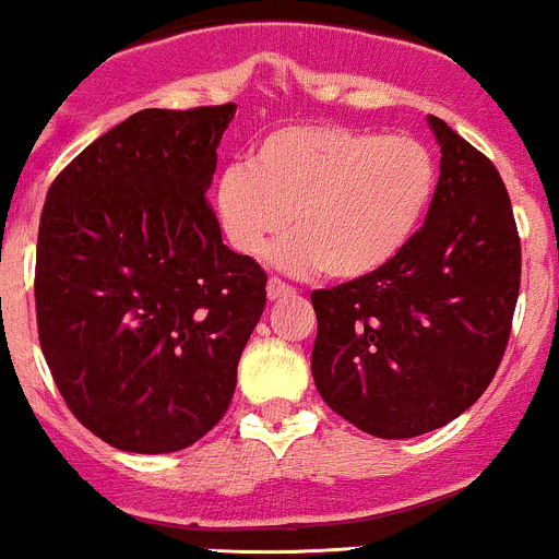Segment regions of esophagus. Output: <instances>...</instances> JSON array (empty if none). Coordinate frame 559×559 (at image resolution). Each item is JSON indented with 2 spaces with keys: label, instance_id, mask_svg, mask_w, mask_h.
Segmentation results:
<instances>
[{
  "label": "esophagus",
  "instance_id": "esophagus-1",
  "mask_svg": "<svg viewBox=\"0 0 559 559\" xmlns=\"http://www.w3.org/2000/svg\"><path fill=\"white\" fill-rule=\"evenodd\" d=\"M266 293H269V298H272V301H274V298L293 296V293H296V290H293V287L287 285V282H282V280H277V277H272V280L266 282Z\"/></svg>",
  "mask_w": 559,
  "mask_h": 559
}]
</instances>
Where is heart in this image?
I'll list each match as a JSON object with an SVG mask.
<instances>
[{
    "mask_svg": "<svg viewBox=\"0 0 559 559\" xmlns=\"http://www.w3.org/2000/svg\"><path fill=\"white\" fill-rule=\"evenodd\" d=\"M438 190V159L407 135L340 124L269 132L214 181V214L241 255H261L290 228L272 261L293 274L361 280L389 266L416 236Z\"/></svg>",
    "mask_w": 559,
    "mask_h": 559,
    "instance_id": "1",
    "label": "heart"
}]
</instances>
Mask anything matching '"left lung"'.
Returning <instances> with one entry per match:
<instances>
[{"label": "left lung", "mask_w": 559, "mask_h": 559, "mask_svg": "<svg viewBox=\"0 0 559 559\" xmlns=\"http://www.w3.org/2000/svg\"><path fill=\"white\" fill-rule=\"evenodd\" d=\"M440 179L427 223L380 272L314 290L312 378L361 432L418 438L467 411L511 334L522 245L489 157L429 116Z\"/></svg>", "instance_id": "obj_1"}]
</instances>
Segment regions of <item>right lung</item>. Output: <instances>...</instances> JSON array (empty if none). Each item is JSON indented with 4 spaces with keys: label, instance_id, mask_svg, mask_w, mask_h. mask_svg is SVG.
Instances as JSON below:
<instances>
[{
    "label": "right lung",
    "instance_id": "add662e5",
    "mask_svg": "<svg viewBox=\"0 0 559 559\" xmlns=\"http://www.w3.org/2000/svg\"><path fill=\"white\" fill-rule=\"evenodd\" d=\"M234 103L146 108L48 190L37 334L73 416L119 451L170 454L228 411L266 272L228 250L206 201Z\"/></svg>",
    "mask_w": 559,
    "mask_h": 559
}]
</instances>
